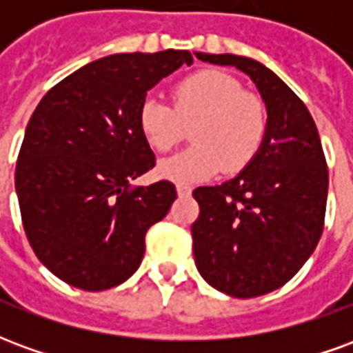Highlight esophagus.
Instances as JSON below:
<instances>
[{
	"instance_id": "1",
	"label": "esophagus",
	"mask_w": 353,
	"mask_h": 353,
	"mask_svg": "<svg viewBox=\"0 0 353 353\" xmlns=\"http://www.w3.org/2000/svg\"><path fill=\"white\" fill-rule=\"evenodd\" d=\"M176 191L179 196H189V194H191V187H187V185H177Z\"/></svg>"
}]
</instances>
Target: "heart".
<instances>
[{
  "label": "heart",
  "mask_w": 353,
  "mask_h": 353,
  "mask_svg": "<svg viewBox=\"0 0 353 353\" xmlns=\"http://www.w3.org/2000/svg\"><path fill=\"white\" fill-rule=\"evenodd\" d=\"M194 143L159 162L157 172L170 181L192 185L221 168L238 172L259 151L266 130L263 101L242 90L234 77L200 72L174 88V108L147 96L138 113L141 136L159 153L176 147L192 126Z\"/></svg>",
  "instance_id": "1"
}]
</instances>
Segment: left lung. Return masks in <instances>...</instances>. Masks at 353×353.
<instances>
[{"mask_svg": "<svg viewBox=\"0 0 353 353\" xmlns=\"http://www.w3.org/2000/svg\"><path fill=\"white\" fill-rule=\"evenodd\" d=\"M245 73L266 109L259 151L236 176L192 196V252L200 276L225 295L252 299L281 288L308 261L323 230L327 174L318 128L301 98L253 58L196 52Z\"/></svg>", "mask_w": 353, "mask_h": 353, "instance_id": "8db88e82", "label": "left lung"}]
</instances>
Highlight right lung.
<instances>
[{
    "label": "right lung",
    "mask_w": 353,
    "mask_h": 353,
    "mask_svg": "<svg viewBox=\"0 0 353 353\" xmlns=\"http://www.w3.org/2000/svg\"><path fill=\"white\" fill-rule=\"evenodd\" d=\"M189 50L111 54L52 87L24 132L14 187L28 242L57 278L85 291L115 288L138 270L145 232L164 219L176 187L128 191L154 166L138 113L147 92Z\"/></svg>",
    "instance_id": "right-lung-1"
}]
</instances>
